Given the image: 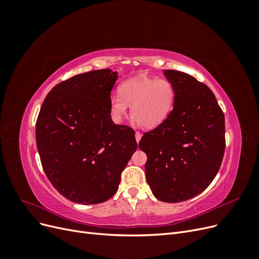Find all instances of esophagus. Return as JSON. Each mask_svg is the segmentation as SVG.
<instances>
[{
	"label": "esophagus",
	"mask_w": 259,
	"mask_h": 259,
	"mask_svg": "<svg viewBox=\"0 0 259 259\" xmlns=\"http://www.w3.org/2000/svg\"><path fill=\"white\" fill-rule=\"evenodd\" d=\"M135 138H136V142L139 143L140 139H142V133H140V132H136V133H135Z\"/></svg>",
	"instance_id": "34e87169"
}]
</instances>
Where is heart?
Wrapping results in <instances>:
<instances>
[{"label":"heart","instance_id":"heart-1","mask_svg":"<svg viewBox=\"0 0 259 259\" xmlns=\"http://www.w3.org/2000/svg\"><path fill=\"white\" fill-rule=\"evenodd\" d=\"M120 94L110 98L111 113L116 120L126 113L140 127L153 128L166 119L175 101L174 86L168 80L153 77H134L120 86Z\"/></svg>","mask_w":259,"mask_h":259}]
</instances>
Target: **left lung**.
<instances>
[{"instance_id": "obj_1", "label": "left lung", "mask_w": 259, "mask_h": 259, "mask_svg": "<svg viewBox=\"0 0 259 259\" xmlns=\"http://www.w3.org/2000/svg\"><path fill=\"white\" fill-rule=\"evenodd\" d=\"M174 106L159 126L146 132L139 148L147 154V182L156 199L177 203L204 191L224 158L225 115L207 85L190 74L166 70Z\"/></svg>"}]
</instances>
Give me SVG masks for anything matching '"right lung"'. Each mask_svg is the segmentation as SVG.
Instances as JSON below:
<instances>
[{
  "label": "right lung",
  "instance_id": "obj_1",
  "mask_svg": "<svg viewBox=\"0 0 259 259\" xmlns=\"http://www.w3.org/2000/svg\"><path fill=\"white\" fill-rule=\"evenodd\" d=\"M117 73L93 70L62 81L48 94L35 124L43 169L61 195L97 204L117 191L136 151L135 131L111 120L110 94Z\"/></svg>",
  "mask_w": 259,
  "mask_h": 259
}]
</instances>
